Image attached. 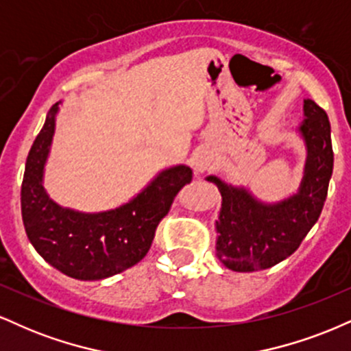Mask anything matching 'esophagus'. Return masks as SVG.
Returning <instances> with one entry per match:
<instances>
[{"label": "esophagus", "mask_w": 351, "mask_h": 351, "mask_svg": "<svg viewBox=\"0 0 351 351\" xmlns=\"http://www.w3.org/2000/svg\"><path fill=\"white\" fill-rule=\"evenodd\" d=\"M191 163H193V170H195V173H203V171L211 170V168L216 165V160L209 152L198 150L195 155H193Z\"/></svg>", "instance_id": "esophagus-1"}]
</instances>
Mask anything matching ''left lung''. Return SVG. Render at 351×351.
<instances>
[{"label": "left lung", "instance_id": "obj_1", "mask_svg": "<svg viewBox=\"0 0 351 351\" xmlns=\"http://www.w3.org/2000/svg\"><path fill=\"white\" fill-rule=\"evenodd\" d=\"M304 117L295 132L307 156L295 193L264 201L244 184L206 176L223 198L215 221L216 256L231 271H263L282 263L297 251L320 216L333 171L330 122L324 108L310 99L304 100Z\"/></svg>", "mask_w": 351, "mask_h": 351}]
</instances>
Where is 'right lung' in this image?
Returning a JSON list of instances; mask_svg holds the SVG:
<instances>
[{
  "mask_svg": "<svg viewBox=\"0 0 351 351\" xmlns=\"http://www.w3.org/2000/svg\"><path fill=\"white\" fill-rule=\"evenodd\" d=\"M47 112L26 160L21 213L29 243L52 267L79 280H102L127 271L147 256L160 219L193 171L180 163L163 168L142 191L106 211L60 206L44 188L59 106Z\"/></svg>",
  "mask_w": 351,
  "mask_h": 351,
  "instance_id": "add662e5",
  "label": "right lung"
}]
</instances>
